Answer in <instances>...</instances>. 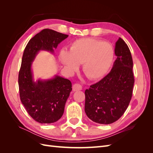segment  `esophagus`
<instances>
[{
  "label": "esophagus",
  "instance_id": "esophagus-1",
  "mask_svg": "<svg viewBox=\"0 0 153 153\" xmlns=\"http://www.w3.org/2000/svg\"><path fill=\"white\" fill-rule=\"evenodd\" d=\"M82 89V87L79 84H75L73 85V91L74 92L81 91Z\"/></svg>",
  "mask_w": 153,
  "mask_h": 153
}]
</instances>
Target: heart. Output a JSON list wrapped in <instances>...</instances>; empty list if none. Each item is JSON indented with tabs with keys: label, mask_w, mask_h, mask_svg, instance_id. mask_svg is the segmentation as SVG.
Listing matches in <instances>:
<instances>
[{
	"label": "heart",
	"mask_w": 153,
	"mask_h": 153,
	"mask_svg": "<svg viewBox=\"0 0 153 153\" xmlns=\"http://www.w3.org/2000/svg\"><path fill=\"white\" fill-rule=\"evenodd\" d=\"M114 56L112 46L107 42L82 38L73 42L69 52L62 49L59 57L68 71H73L82 64V71L91 80H98L108 73Z\"/></svg>",
	"instance_id": "b5f03b06"
}]
</instances>
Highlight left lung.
I'll return each instance as SVG.
<instances>
[{
  "label": "left lung",
  "instance_id": "1",
  "mask_svg": "<svg viewBox=\"0 0 153 153\" xmlns=\"http://www.w3.org/2000/svg\"><path fill=\"white\" fill-rule=\"evenodd\" d=\"M117 59L110 72L85 91V112L93 122L112 124L121 117L131 99L134 85L133 60L121 38L115 45Z\"/></svg>",
  "mask_w": 153,
  "mask_h": 153
}]
</instances>
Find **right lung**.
<instances>
[{
  "mask_svg": "<svg viewBox=\"0 0 153 153\" xmlns=\"http://www.w3.org/2000/svg\"><path fill=\"white\" fill-rule=\"evenodd\" d=\"M68 37L52 29H43L30 39L23 54L18 75L20 100L31 117L41 124L53 123L61 118L72 84L70 80L57 75L35 80L32 62L40 51L53 54L54 48Z\"/></svg>",
  "mask_w": 153,
  "mask_h": 153,
  "instance_id": "right-lung-1",
  "label": "right lung"
}]
</instances>
